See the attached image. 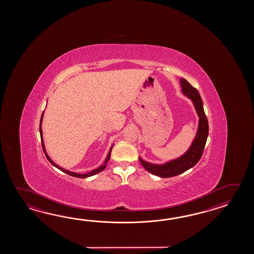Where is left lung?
<instances>
[{
    "instance_id": "left-lung-1",
    "label": "left lung",
    "mask_w": 254,
    "mask_h": 254,
    "mask_svg": "<svg viewBox=\"0 0 254 254\" xmlns=\"http://www.w3.org/2000/svg\"><path fill=\"white\" fill-rule=\"evenodd\" d=\"M183 92L186 96L191 99L192 103L194 104L196 112L199 115V128L197 134L195 137L194 140L191 146L190 147L187 152L183 156L180 157L176 160H173L172 162H167L162 165H156L152 164L150 162H145L142 159H140L141 165L147 170L149 173H152L156 176L162 177V178H170L179 175L181 173L186 172L191 167H193L197 162L200 161V158L202 156V153L204 151L206 140L209 133V125L208 120L206 117L202 101L200 96V93L195 89L194 87L190 84L189 81H186L185 79H181L180 81Z\"/></svg>"
}]
</instances>
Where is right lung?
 Masks as SVG:
<instances>
[{"label": "right lung", "instance_id": "1", "mask_svg": "<svg viewBox=\"0 0 254 254\" xmlns=\"http://www.w3.org/2000/svg\"><path fill=\"white\" fill-rule=\"evenodd\" d=\"M43 113L42 114V117H41V121H40V134H41V140H42V145H43V150L44 151V154H45V156L46 158L48 159L49 162H51L54 166H55L56 168H58L59 170H61L62 172H64V173H67V174H69L70 176H73V177H76V178H87V177H90V176H92V175H95V174H97V173H101L102 171H103L106 166H107V162H108L109 160H110V157H111V152H112V149H113V147L114 145L111 147V149H110V151H109L108 155H107V158H106V160H105V162L103 163L102 166H100V167L97 168L96 170H93L92 172H90V173H84V174H79V173H72V172H70V171H67V170H64V169H63V168L59 167L57 164H55L52 160H51V158L48 156V154L46 153V151H45V148H44V143H43V131H42V127H41V125H42V121H43Z\"/></svg>", "mask_w": 254, "mask_h": 254}]
</instances>
